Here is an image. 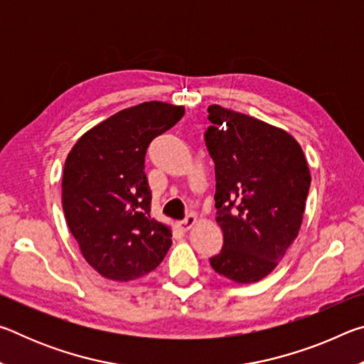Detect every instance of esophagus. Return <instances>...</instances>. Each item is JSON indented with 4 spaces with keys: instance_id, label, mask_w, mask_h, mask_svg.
Here are the masks:
<instances>
[{
    "instance_id": "1",
    "label": "esophagus",
    "mask_w": 364,
    "mask_h": 364,
    "mask_svg": "<svg viewBox=\"0 0 364 364\" xmlns=\"http://www.w3.org/2000/svg\"><path fill=\"white\" fill-rule=\"evenodd\" d=\"M194 223H196V215L194 213H189L186 218H184L183 221H180V228L183 231H188V230H191V228L194 226Z\"/></svg>"
}]
</instances>
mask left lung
I'll use <instances>...</instances> for the list:
<instances>
[{
	"label": "left lung",
	"mask_w": 364,
	"mask_h": 364,
	"mask_svg": "<svg viewBox=\"0 0 364 364\" xmlns=\"http://www.w3.org/2000/svg\"><path fill=\"white\" fill-rule=\"evenodd\" d=\"M208 120L204 139L215 164V207L223 231V249L210 264L231 281L257 282L297 237L310 170L284 130L217 104L208 107Z\"/></svg>",
	"instance_id": "8db88e82"
}]
</instances>
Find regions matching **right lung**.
I'll list each match as a JSON object with an SVG mask.
<instances>
[{"label": "right lung", "instance_id": "add662e5", "mask_svg": "<svg viewBox=\"0 0 364 364\" xmlns=\"http://www.w3.org/2000/svg\"><path fill=\"white\" fill-rule=\"evenodd\" d=\"M184 115L160 101L123 109L91 128L67 156L63 207L85 260L104 278L132 281L156 269L171 231L151 217L144 173L151 141Z\"/></svg>", "mask_w": 364, "mask_h": 364}]
</instances>
